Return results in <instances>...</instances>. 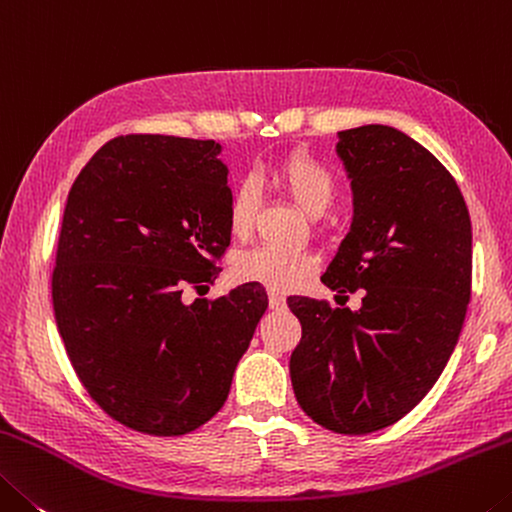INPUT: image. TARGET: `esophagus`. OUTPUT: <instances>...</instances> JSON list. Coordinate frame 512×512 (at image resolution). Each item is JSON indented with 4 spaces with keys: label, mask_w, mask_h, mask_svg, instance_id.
<instances>
[{
    "label": "esophagus",
    "mask_w": 512,
    "mask_h": 512,
    "mask_svg": "<svg viewBox=\"0 0 512 512\" xmlns=\"http://www.w3.org/2000/svg\"><path fill=\"white\" fill-rule=\"evenodd\" d=\"M270 308L272 311H283L286 308V297L279 295V292H270Z\"/></svg>",
    "instance_id": "34e87169"
}]
</instances>
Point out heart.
Masks as SVG:
<instances>
[{"label":"heart","instance_id":"obj_1","mask_svg":"<svg viewBox=\"0 0 512 512\" xmlns=\"http://www.w3.org/2000/svg\"><path fill=\"white\" fill-rule=\"evenodd\" d=\"M274 183L308 217H322L335 199V179L322 163L306 154H295L274 167ZM258 208V188L254 181H240L229 201V231L236 238H245ZM317 267L311 251L254 247L233 258V276L242 283H256L272 292L297 288Z\"/></svg>","mask_w":512,"mask_h":512}]
</instances>
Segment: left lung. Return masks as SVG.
<instances>
[{"mask_svg": "<svg viewBox=\"0 0 512 512\" xmlns=\"http://www.w3.org/2000/svg\"><path fill=\"white\" fill-rule=\"evenodd\" d=\"M354 217L322 274L363 306L290 297L292 390L324 429L363 435L410 413L456 349L472 290V222L447 167L388 124L338 131Z\"/></svg>", "mask_w": 512, "mask_h": 512, "instance_id": "1", "label": "left lung"}]
</instances>
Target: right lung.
<instances>
[{"label": "right lung", "instance_id": "right-lung-1", "mask_svg": "<svg viewBox=\"0 0 512 512\" xmlns=\"http://www.w3.org/2000/svg\"><path fill=\"white\" fill-rule=\"evenodd\" d=\"M215 140L120 136L67 195L52 297L74 372L133 431L183 435L229 397L238 360L267 308L242 283L215 301L204 288L229 247V167Z\"/></svg>", "mask_w": 512, "mask_h": 512}]
</instances>
